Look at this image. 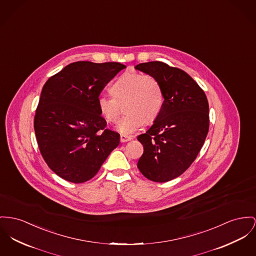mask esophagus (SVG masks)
<instances>
[{"instance_id":"obj_1","label":"esophagus","mask_w":256,"mask_h":256,"mask_svg":"<svg viewBox=\"0 0 256 256\" xmlns=\"http://www.w3.org/2000/svg\"><path fill=\"white\" fill-rule=\"evenodd\" d=\"M132 140V136H126V135H121L120 136V142H129Z\"/></svg>"}]
</instances>
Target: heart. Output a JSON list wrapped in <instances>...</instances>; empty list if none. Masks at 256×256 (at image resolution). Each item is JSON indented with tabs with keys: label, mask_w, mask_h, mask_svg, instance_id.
Listing matches in <instances>:
<instances>
[{
	"label": "heart",
	"mask_w": 256,
	"mask_h": 256,
	"mask_svg": "<svg viewBox=\"0 0 256 256\" xmlns=\"http://www.w3.org/2000/svg\"><path fill=\"white\" fill-rule=\"evenodd\" d=\"M114 96L100 95L98 108L108 123L116 122L124 105L126 114L116 125L122 134H132L144 123L152 122L164 104V93L159 80L152 74L126 72L112 86Z\"/></svg>",
	"instance_id": "obj_1"
}]
</instances>
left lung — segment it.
<instances>
[{
	"label": "left lung",
	"mask_w": 256,
	"mask_h": 256,
	"mask_svg": "<svg viewBox=\"0 0 256 256\" xmlns=\"http://www.w3.org/2000/svg\"><path fill=\"white\" fill-rule=\"evenodd\" d=\"M135 68L155 76L164 93L160 114L138 136L144 146L138 168L146 178L166 182L188 170L200 152L208 132V102L204 90L180 68L160 61Z\"/></svg>",
	"instance_id": "8db88e82"
}]
</instances>
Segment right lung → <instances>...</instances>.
Returning <instances> with one entry per match:
<instances>
[{"mask_svg": "<svg viewBox=\"0 0 256 256\" xmlns=\"http://www.w3.org/2000/svg\"><path fill=\"white\" fill-rule=\"evenodd\" d=\"M118 62L70 63L42 87L34 129L40 154L57 176L74 184L91 180L120 135L106 128L98 108L104 86L121 70Z\"/></svg>", "mask_w": 256, "mask_h": 256, "instance_id": "right-lung-1", "label": "right lung"}]
</instances>
